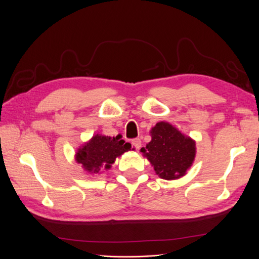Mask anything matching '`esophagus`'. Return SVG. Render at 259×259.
I'll return each instance as SVG.
<instances>
[{
  "mask_svg": "<svg viewBox=\"0 0 259 259\" xmlns=\"http://www.w3.org/2000/svg\"><path fill=\"white\" fill-rule=\"evenodd\" d=\"M132 145H133V147H134L136 150H138V149L142 147V140H140L139 138H135V139H133L132 140Z\"/></svg>",
  "mask_w": 259,
  "mask_h": 259,
  "instance_id": "1",
  "label": "esophagus"
}]
</instances>
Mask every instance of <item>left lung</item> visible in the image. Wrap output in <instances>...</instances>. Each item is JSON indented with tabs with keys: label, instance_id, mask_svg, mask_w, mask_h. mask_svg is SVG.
<instances>
[{
	"label": "left lung",
	"instance_id": "obj_1",
	"mask_svg": "<svg viewBox=\"0 0 259 259\" xmlns=\"http://www.w3.org/2000/svg\"><path fill=\"white\" fill-rule=\"evenodd\" d=\"M150 134L151 142L140 151L152 164L155 174L166 180L184 176L194 161V140L167 122L156 123Z\"/></svg>",
	"mask_w": 259,
	"mask_h": 259
}]
</instances>
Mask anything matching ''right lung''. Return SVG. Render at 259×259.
<instances>
[{"mask_svg": "<svg viewBox=\"0 0 259 259\" xmlns=\"http://www.w3.org/2000/svg\"><path fill=\"white\" fill-rule=\"evenodd\" d=\"M122 136H93L90 142L77 149L75 161L90 174H100L104 168L109 169L117 156L131 150V144L125 143Z\"/></svg>", "mask_w": 259, "mask_h": 259, "instance_id": "1", "label": "right lung"}]
</instances>
